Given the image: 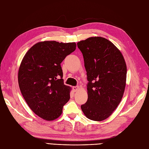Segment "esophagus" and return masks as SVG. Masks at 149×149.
Wrapping results in <instances>:
<instances>
[{"instance_id": "obj_1", "label": "esophagus", "mask_w": 149, "mask_h": 149, "mask_svg": "<svg viewBox=\"0 0 149 149\" xmlns=\"http://www.w3.org/2000/svg\"><path fill=\"white\" fill-rule=\"evenodd\" d=\"M73 91H75V92H76V91H79V86H74L73 88Z\"/></svg>"}]
</instances>
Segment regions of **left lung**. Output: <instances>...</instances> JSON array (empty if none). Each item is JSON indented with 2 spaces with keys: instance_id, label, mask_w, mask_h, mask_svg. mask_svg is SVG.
Segmentation results:
<instances>
[{
  "instance_id": "1",
  "label": "left lung",
  "mask_w": 149,
  "mask_h": 149,
  "mask_svg": "<svg viewBox=\"0 0 149 149\" xmlns=\"http://www.w3.org/2000/svg\"><path fill=\"white\" fill-rule=\"evenodd\" d=\"M87 72L88 100L81 106L86 118L102 121L120 102L124 93L127 66L123 54L109 40L89 37L77 43Z\"/></svg>"
}]
</instances>
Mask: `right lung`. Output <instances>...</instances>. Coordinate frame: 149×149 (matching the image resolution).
<instances>
[{"mask_svg": "<svg viewBox=\"0 0 149 149\" xmlns=\"http://www.w3.org/2000/svg\"><path fill=\"white\" fill-rule=\"evenodd\" d=\"M76 47L74 42H38L22 59L18 73L21 93L31 111L45 120L60 117L70 100L71 88L64 84L61 63Z\"/></svg>", "mask_w": 149, "mask_h": 149, "instance_id": "1", "label": "right lung"}]
</instances>
